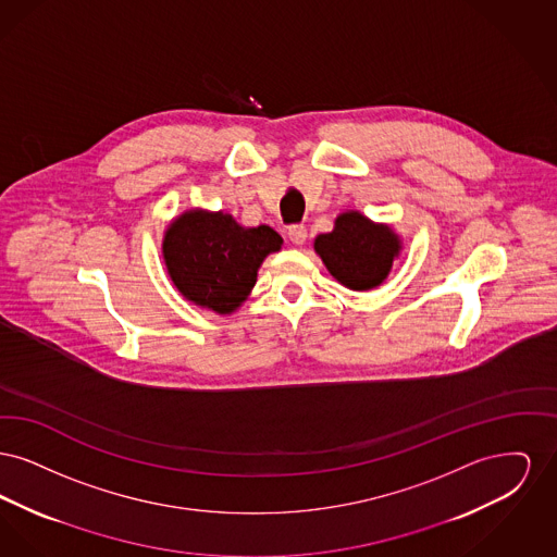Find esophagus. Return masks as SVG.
<instances>
[{"label": "esophagus", "mask_w": 557, "mask_h": 557, "mask_svg": "<svg viewBox=\"0 0 557 557\" xmlns=\"http://www.w3.org/2000/svg\"><path fill=\"white\" fill-rule=\"evenodd\" d=\"M288 238L296 246L305 244L307 242V227L305 225H292L290 230H288Z\"/></svg>", "instance_id": "esophagus-1"}]
</instances>
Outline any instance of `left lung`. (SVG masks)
Instances as JSON below:
<instances>
[{"instance_id":"8db88e82","label":"left lung","mask_w":557,"mask_h":557,"mask_svg":"<svg viewBox=\"0 0 557 557\" xmlns=\"http://www.w3.org/2000/svg\"><path fill=\"white\" fill-rule=\"evenodd\" d=\"M400 238L391 225L373 223L359 211L336 216L334 230L315 238V252L327 271L350 290L377 288L400 252Z\"/></svg>"}]
</instances>
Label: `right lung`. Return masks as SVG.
Listing matches in <instances>:
<instances>
[{"label":"right lung","instance_id":"1","mask_svg":"<svg viewBox=\"0 0 557 557\" xmlns=\"http://www.w3.org/2000/svg\"><path fill=\"white\" fill-rule=\"evenodd\" d=\"M269 225L242 227L227 212H182L164 232L162 257L184 298L219 315H230L257 284L267 255L282 248Z\"/></svg>","mask_w":557,"mask_h":557}]
</instances>
